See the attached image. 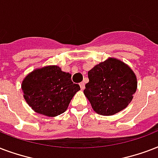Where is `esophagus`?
Returning <instances> with one entry per match:
<instances>
[{
	"label": "esophagus",
	"mask_w": 158,
	"mask_h": 158,
	"mask_svg": "<svg viewBox=\"0 0 158 158\" xmlns=\"http://www.w3.org/2000/svg\"><path fill=\"white\" fill-rule=\"evenodd\" d=\"M79 85H80V87H81V90H84V89H85V83L81 82Z\"/></svg>",
	"instance_id": "obj_1"
}]
</instances>
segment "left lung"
Returning a JSON list of instances; mask_svg holds the SVG:
<instances>
[{"mask_svg": "<svg viewBox=\"0 0 158 158\" xmlns=\"http://www.w3.org/2000/svg\"><path fill=\"white\" fill-rule=\"evenodd\" d=\"M84 94L94 110L113 115L126 108L137 89V79L129 66L109 58L88 72Z\"/></svg>", "mask_w": 158, "mask_h": 158, "instance_id": "obj_1", "label": "left lung"}]
</instances>
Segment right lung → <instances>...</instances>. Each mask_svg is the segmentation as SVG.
<instances>
[{"label": "right lung", "mask_w": 158, "mask_h": 158, "mask_svg": "<svg viewBox=\"0 0 158 158\" xmlns=\"http://www.w3.org/2000/svg\"><path fill=\"white\" fill-rule=\"evenodd\" d=\"M21 88L25 101L35 112L54 117L66 111L80 85L73 82L70 73L57 66H48L29 73Z\"/></svg>", "instance_id": "obj_1"}]
</instances>
